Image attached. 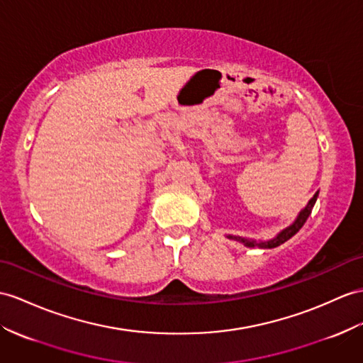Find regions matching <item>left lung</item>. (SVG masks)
<instances>
[{
    "mask_svg": "<svg viewBox=\"0 0 363 363\" xmlns=\"http://www.w3.org/2000/svg\"><path fill=\"white\" fill-rule=\"evenodd\" d=\"M317 194H319V192L314 194V197H313L311 200H309V203L305 206V209H303L302 212H300L296 222H294L293 225H291V226H288L286 229H284V231H281L276 238H272V240L257 243V242L246 240V238H240V237H229V238H234V240H237V242H242V243H245L246 246H259V248H268V250H269V248H276V246H279V245H281V243H285L286 240H289V238L293 237V235L298 231V229L303 226V223L306 222V218L309 217V214H311L313 206H314V203H315V200H317Z\"/></svg>",
    "mask_w": 363,
    "mask_h": 363,
    "instance_id": "obj_1",
    "label": "left lung"
}]
</instances>
